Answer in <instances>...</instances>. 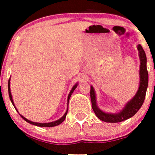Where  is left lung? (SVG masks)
<instances>
[{"mask_svg":"<svg viewBox=\"0 0 155 155\" xmlns=\"http://www.w3.org/2000/svg\"><path fill=\"white\" fill-rule=\"evenodd\" d=\"M139 53L140 65V85L136 94L133 99L126 103L124 109L116 114L106 113L99 109L97 105L96 95L92 86L90 87V97L92 109L99 119L107 123H118L128 119L135 115L140 109L145 98L148 86V72L147 70V57L145 51L140 44L137 46Z\"/></svg>","mask_w":155,"mask_h":155,"instance_id":"obj_1","label":"left lung"}]
</instances>
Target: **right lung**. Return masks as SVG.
<instances>
[{"instance_id":"obj_1","label":"right lung","mask_w":155,"mask_h":155,"mask_svg":"<svg viewBox=\"0 0 155 155\" xmlns=\"http://www.w3.org/2000/svg\"><path fill=\"white\" fill-rule=\"evenodd\" d=\"M10 79H9V80H8V94H9V97H10V101H11V102H12V105L14 106L15 109H16V111H18V110H17L16 107H15V104H14L13 100H12V94H11V92H10ZM78 84V83L75 84V85H74V86L73 87V88H72V90H71V92H70L69 94H68V108H67V111H66V112H65V113L64 115H63V116H62V117H61V118H60V119L57 120H56V121H53V122H50V123H36V122H32V121H31V120H28V119H27L26 118H25L24 116L21 115L20 114H20V116L21 117H22V118H23V119H24L25 120H26V121H27V122H28L29 124H32V125H35V126H39V127H54V126H58V125L61 124V123H62V122L63 121V120H65V117H66V115H67V113H68V102H69V99H70V98H71V94H73V92H74V90H75L76 87H77Z\"/></svg>"}]
</instances>
